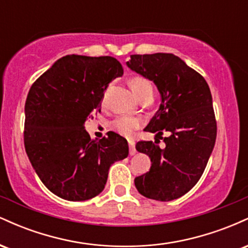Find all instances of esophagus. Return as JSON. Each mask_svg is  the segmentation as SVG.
Wrapping results in <instances>:
<instances>
[{
    "label": "esophagus",
    "mask_w": 248,
    "mask_h": 248,
    "mask_svg": "<svg viewBox=\"0 0 248 248\" xmlns=\"http://www.w3.org/2000/svg\"><path fill=\"white\" fill-rule=\"evenodd\" d=\"M128 144H129V155H135L136 149H135V142L133 140L128 141Z\"/></svg>",
    "instance_id": "1"
}]
</instances>
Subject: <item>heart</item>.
I'll return each mask as SVG.
<instances>
[{
    "instance_id": "1",
    "label": "heart",
    "mask_w": 248,
    "mask_h": 248,
    "mask_svg": "<svg viewBox=\"0 0 248 248\" xmlns=\"http://www.w3.org/2000/svg\"><path fill=\"white\" fill-rule=\"evenodd\" d=\"M130 87H132L134 94L139 99L143 95L153 94V86L149 80L143 77H134L130 80ZM141 127V120L135 116L120 115L112 122V128L116 133L124 138H132L134 133Z\"/></svg>"
}]
</instances>
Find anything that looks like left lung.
<instances>
[{
	"mask_svg": "<svg viewBox=\"0 0 248 248\" xmlns=\"http://www.w3.org/2000/svg\"><path fill=\"white\" fill-rule=\"evenodd\" d=\"M127 66L154 81L161 94V105L146 130L162 138L140 141L136 150L147 154L152 167L135 178V186L144 197L169 202L189 192L211 155L217 138V122L210 87L197 71L172 53L132 55Z\"/></svg>",
	"mask_w": 248,
	"mask_h": 248,
	"instance_id": "1",
	"label": "left lung"
}]
</instances>
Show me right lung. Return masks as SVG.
<instances>
[{
  "mask_svg": "<svg viewBox=\"0 0 248 248\" xmlns=\"http://www.w3.org/2000/svg\"><path fill=\"white\" fill-rule=\"evenodd\" d=\"M122 75L113 57L67 55L31 86L24 109L25 152L43 184L58 197H95L109 167L128 156L127 140L119 134L91 140L84 127L91 113L101 110L108 84Z\"/></svg>",
  "mask_w": 248,
  "mask_h": 248,
  "instance_id": "1",
  "label": "right lung"
}]
</instances>
